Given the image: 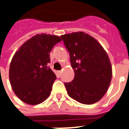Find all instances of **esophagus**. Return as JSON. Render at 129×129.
<instances>
[{"label":"esophagus","mask_w":129,"mask_h":129,"mask_svg":"<svg viewBox=\"0 0 129 129\" xmlns=\"http://www.w3.org/2000/svg\"><path fill=\"white\" fill-rule=\"evenodd\" d=\"M58 73L59 74V75H61V73H62V71H58Z\"/></svg>","instance_id":"esophagus-1"}]
</instances>
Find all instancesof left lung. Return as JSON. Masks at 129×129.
<instances>
[{
  "instance_id": "8db88e82",
  "label": "left lung",
  "mask_w": 129,
  "mask_h": 129,
  "mask_svg": "<svg viewBox=\"0 0 129 129\" xmlns=\"http://www.w3.org/2000/svg\"><path fill=\"white\" fill-rule=\"evenodd\" d=\"M70 53L74 80L65 83L68 96L91 105L102 99L110 84L112 71L108 55L101 45L84 32L61 36Z\"/></svg>"
}]
</instances>
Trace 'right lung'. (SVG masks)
Segmentation results:
<instances>
[{
  "label": "right lung",
  "mask_w": 129,
  "mask_h": 129,
  "mask_svg": "<svg viewBox=\"0 0 129 129\" xmlns=\"http://www.w3.org/2000/svg\"><path fill=\"white\" fill-rule=\"evenodd\" d=\"M60 37L37 34L19 47L12 57L9 78L12 90L21 101L38 105L47 99L56 79L48 66L49 53Z\"/></svg>",
  "instance_id": "right-lung-1"
}]
</instances>
